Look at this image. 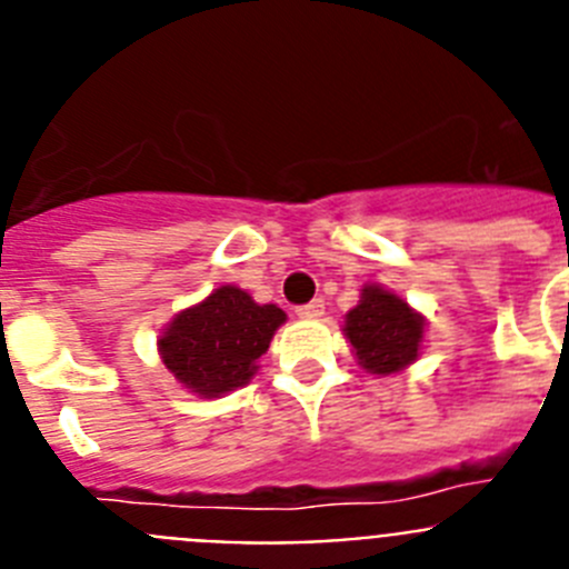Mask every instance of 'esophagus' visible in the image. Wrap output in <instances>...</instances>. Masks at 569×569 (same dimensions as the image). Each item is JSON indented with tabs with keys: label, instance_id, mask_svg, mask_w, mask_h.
Here are the masks:
<instances>
[{
	"label": "esophagus",
	"instance_id": "esophagus-1",
	"mask_svg": "<svg viewBox=\"0 0 569 569\" xmlns=\"http://www.w3.org/2000/svg\"><path fill=\"white\" fill-rule=\"evenodd\" d=\"M296 313H299L301 319H319V316L325 313V301L313 299V301H308V305H299V308H296Z\"/></svg>",
	"mask_w": 569,
	"mask_h": 569
}]
</instances>
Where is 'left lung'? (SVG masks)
Returning a JSON list of instances; mask_svg holds the SVG:
<instances>
[{"label": "left lung", "mask_w": 569, "mask_h": 569, "mask_svg": "<svg viewBox=\"0 0 569 569\" xmlns=\"http://www.w3.org/2000/svg\"><path fill=\"white\" fill-rule=\"evenodd\" d=\"M345 333L367 373L387 376L416 361L425 319L407 308L399 296L387 293L379 284H367L359 305L347 313Z\"/></svg>", "instance_id": "8db88e82"}]
</instances>
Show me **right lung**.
Here are the masks:
<instances>
[{"instance_id":"add662e5","label":"right lung","mask_w":569,"mask_h":569,"mask_svg":"<svg viewBox=\"0 0 569 569\" xmlns=\"http://www.w3.org/2000/svg\"><path fill=\"white\" fill-rule=\"evenodd\" d=\"M281 321V308L256 305L244 290L224 284L170 321L159 353L188 390L204 399L222 396L248 385L256 359L268 350Z\"/></svg>"}]
</instances>
